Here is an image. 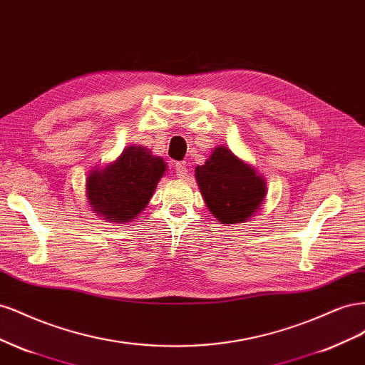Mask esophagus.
<instances>
[{
	"label": "esophagus",
	"instance_id": "esophagus-1",
	"mask_svg": "<svg viewBox=\"0 0 365 365\" xmlns=\"http://www.w3.org/2000/svg\"><path fill=\"white\" fill-rule=\"evenodd\" d=\"M175 172H176V176H178L180 180H184L187 176V172H189V170H187V165L184 163H176Z\"/></svg>",
	"mask_w": 365,
	"mask_h": 365
}]
</instances>
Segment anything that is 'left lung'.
I'll use <instances>...</instances> for the list:
<instances>
[{
  "label": "left lung",
  "mask_w": 365,
  "mask_h": 365,
  "mask_svg": "<svg viewBox=\"0 0 365 365\" xmlns=\"http://www.w3.org/2000/svg\"><path fill=\"white\" fill-rule=\"evenodd\" d=\"M195 176L208 210L222 224L244 222L256 213L267 192L262 176L224 146L197 165Z\"/></svg>",
  "instance_id": "left-lung-1"
}]
</instances>
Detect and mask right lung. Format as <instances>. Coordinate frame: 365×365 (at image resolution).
I'll list each match as a JSON object with an SVG mask.
<instances>
[{"instance_id": "add662e5", "label": "right lung", "mask_w": 365, "mask_h": 365, "mask_svg": "<svg viewBox=\"0 0 365 365\" xmlns=\"http://www.w3.org/2000/svg\"><path fill=\"white\" fill-rule=\"evenodd\" d=\"M165 172V163L141 146L126 148L103 170H93L86 195L94 212L113 222H128L149 204Z\"/></svg>"}]
</instances>
